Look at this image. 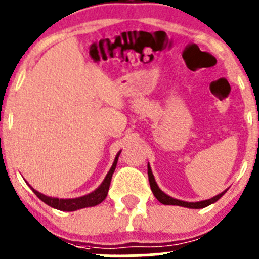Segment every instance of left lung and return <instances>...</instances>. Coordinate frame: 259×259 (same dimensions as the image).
Instances as JSON below:
<instances>
[{
    "label": "left lung",
    "mask_w": 259,
    "mask_h": 259,
    "mask_svg": "<svg viewBox=\"0 0 259 259\" xmlns=\"http://www.w3.org/2000/svg\"><path fill=\"white\" fill-rule=\"evenodd\" d=\"M148 177H149V184H150L151 192H153L154 197H155L156 199H158L159 202L161 203V204H165V205H179V207L190 208V209H202V208L208 207V205L213 204V203H215L217 200L221 199V198L224 195V193L228 190V189H226L224 192L219 193L218 195L210 198V199L200 200V202H184V200L176 199V198H173V197H170V195L165 194V193H164L163 190H161L160 188L158 187V184H156L155 178H154L153 171H151V168H150V165H149V164H148Z\"/></svg>",
    "instance_id": "1"
}]
</instances>
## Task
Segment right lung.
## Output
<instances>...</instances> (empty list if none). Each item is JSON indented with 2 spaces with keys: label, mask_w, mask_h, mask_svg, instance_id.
Listing matches in <instances>:
<instances>
[{
  "label": "right lung",
  "mask_w": 259,
  "mask_h": 259,
  "mask_svg": "<svg viewBox=\"0 0 259 259\" xmlns=\"http://www.w3.org/2000/svg\"><path fill=\"white\" fill-rule=\"evenodd\" d=\"M120 153H121V150H120L119 153L116 154V156H115L113 165H111L110 170L108 171V174H106L105 179L103 180V183H101V184L99 185V187L96 188L94 192L89 193V194H86V195H82V197L71 198V199H59V198L48 197V195L37 192V190L33 189L31 185H30V188L32 189V192L35 193V194L37 195V197L40 198L44 203H45V204L55 208V209H59L62 211H74L77 209H82V208L95 207V205L100 204L103 200H105L106 195H108L109 187H110V182H111V178H113L115 168H116L117 159H119Z\"/></svg>",
  "instance_id": "right-lung-1"
}]
</instances>
